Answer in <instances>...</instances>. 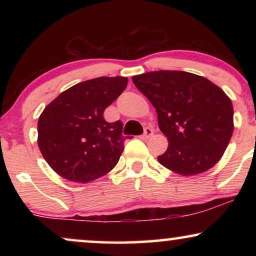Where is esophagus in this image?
<instances>
[{"mask_svg": "<svg viewBox=\"0 0 256 256\" xmlns=\"http://www.w3.org/2000/svg\"><path fill=\"white\" fill-rule=\"evenodd\" d=\"M152 134H154L152 129L149 128V127H146V128L144 129V134L142 135V138H143V140H148L149 138H152Z\"/></svg>", "mask_w": 256, "mask_h": 256, "instance_id": "esophagus-1", "label": "esophagus"}]
</instances>
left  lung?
Returning a JSON list of instances; mask_svg holds the SVG:
<instances>
[{
    "label": "left lung",
    "mask_w": 256,
    "mask_h": 256,
    "mask_svg": "<svg viewBox=\"0 0 256 256\" xmlns=\"http://www.w3.org/2000/svg\"><path fill=\"white\" fill-rule=\"evenodd\" d=\"M132 79L155 107L158 127L169 142L157 160L182 176L214 166L234 129L228 96L204 76L184 71L160 70Z\"/></svg>",
    "instance_id": "1"
}]
</instances>
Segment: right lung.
<instances>
[{"instance_id": "1", "label": "right lung", "mask_w": 256, "mask_h": 256, "mask_svg": "<svg viewBox=\"0 0 256 256\" xmlns=\"http://www.w3.org/2000/svg\"><path fill=\"white\" fill-rule=\"evenodd\" d=\"M126 76H99L70 87L38 118L37 143L51 169L65 180L88 183L116 166L124 141L122 122L104 112L127 87Z\"/></svg>"}]
</instances>
